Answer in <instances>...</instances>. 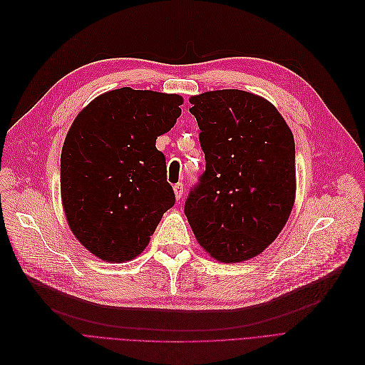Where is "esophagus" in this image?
Wrapping results in <instances>:
<instances>
[{"instance_id": "esophagus-1", "label": "esophagus", "mask_w": 365, "mask_h": 365, "mask_svg": "<svg viewBox=\"0 0 365 365\" xmlns=\"http://www.w3.org/2000/svg\"><path fill=\"white\" fill-rule=\"evenodd\" d=\"M173 193H175L177 200H180L182 197V193H184V184L178 182V184L173 185Z\"/></svg>"}]
</instances>
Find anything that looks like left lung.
<instances>
[{
  "mask_svg": "<svg viewBox=\"0 0 365 365\" xmlns=\"http://www.w3.org/2000/svg\"><path fill=\"white\" fill-rule=\"evenodd\" d=\"M206 168L184 206L199 244L221 263L263 252L296 197L294 136L269 101L225 89L190 98Z\"/></svg>",
  "mask_w": 365,
  "mask_h": 365,
  "instance_id": "obj_1",
  "label": "left lung"
}]
</instances>
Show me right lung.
Here are the masks:
<instances>
[{
  "mask_svg": "<svg viewBox=\"0 0 365 365\" xmlns=\"http://www.w3.org/2000/svg\"><path fill=\"white\" fill-rule=\"evenodd\" d=\"M181 103L180 95L121 88L93 99L69 128L61 154L63 211L101 259L141 254L175 205L155 140L175 125Z\"/></svg>",
  "mask_w": 365,
  "mask_h": 365,
  "instance_id": "add662e5",
  "label": "right lung"
}]
</instances>
